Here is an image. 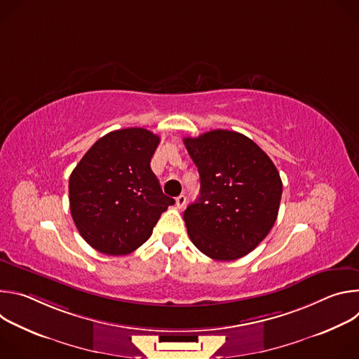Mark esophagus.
Returning a JSON list of instances; mask_svg holds the SVG:
<instances>
[{
  "mask_svg": "<svg viewBox=\"0 0 359 359\" xmlns=\"http://www.w3.org/2000/svg\"><path fill=\"white\" fill-rule=\"evenodd\" d=\"M186 204V196L184 194H180V196H177L176 197V206L179 208V209H182L183 206Z\"/></svg>",
  "mask_w": 359,
  "mask_h": 359,
  "instance_id": "34e87169",
  "label": "esophagus"
}]
</instances>
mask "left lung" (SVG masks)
<instances>
[{"instance_id":"obj_1","label":"left lung","mask_w":359,"mask_h":359,"mask_svg":"<svg viewBox=\"0 0 359 359\" xmlns=\"http://www.w3.org/2000/svg\"><path fill=\"white\" fill-rule=\"evenodd\" d=\"M183 142L200 175V196L183 213L191 243L213 260L244 257L277 220L283 193L277 168L238 132L216 129Z\"/></svg>"}]
</instances>
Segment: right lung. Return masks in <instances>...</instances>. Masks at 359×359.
I'll use <instances>...</instances> for the list:
<instances>
[{
  "mask_svg": "<svg viewBox=\"0 0 359 359\" xmlns=\"http://www.w3.org/2000/svg\"><path fill=\"white\" fill-rule=\"evenodd\" d=\"M161 137L143 128L114 130L93 143L69 177V208L83 240L99 252L140 247L175 200L150 169Z\"/></svg>",
  "mask_w": 359,
  "mask_h": 359,
  "instance_id": "1",
  "label": "right lung"
}]
</instances>
